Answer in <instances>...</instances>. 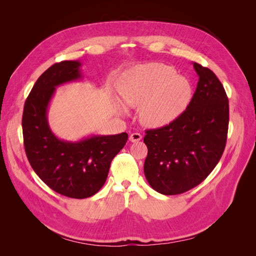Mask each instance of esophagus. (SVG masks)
Wrapping results in <instances>:
<instances>
[{"instance_id":"34e87169","label":"esophagus","mask_w":256,"mask_h":256,"mask_svg":"<svg viewBox=\"0 0 256 256\" xmlns=\"http://www.w3.org/2000/svg\"><path fill=\"white\" fill-rule=\"evenodd\" d=\"M142 140V136L140 134H138V132H134V134H131L130 136H129V141L130 142H138V141H141Z\"/></svg>"}]
</instances>
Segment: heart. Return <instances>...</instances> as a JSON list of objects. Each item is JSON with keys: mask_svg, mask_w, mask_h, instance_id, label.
Returning <instances> with one entry per match:
<instances>
[{"mask_svg": "<svg viewBox=\"0 0 256 256\" xmlns=\"http://www.w3.org/2000/svg\"><path fill=\"white\" fill-rule=\"evenodd\" d=\"M122 102L128 108H140L138 118L143 125L160 128L173 122L187 109L193 95L187 78L160 63H150L129 69L118 82ZM120 114L128 110L118 102Z\"/></svg>", "mask_w": 256, "mask_h": 256, "instance_id": "b5f03b06", "label": "heart"}]
</instances>
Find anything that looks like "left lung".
<instances>
[{
	"label": "left lung",
	"instance_id": "1",
	"mask_svg": "<svg viewBox=\"0 0 256 256\" xmlns=\"http://www.w3.org/2000/svg\"><path fill=\"white\" fill-rule=\"evenodd\" d=\"M198 76L186 111L168 125L146 130L144 174L164 196L184 193L212 173L226 148L228 99L223 85L206 67L192 63Z\"/></svg>",
	"mask_w": 256,
	"mask_h": 256
}]
</instances>
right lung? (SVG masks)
<instances>
[{"mask_svg":"<svg viewBox=\"0 0 256 256\" xmlns=\"http://www.w3.org/2000/svg\"><path fill=\"white\" fill-rule=\"evenodd\" d=\"M80 60H64L46 70L24 104L22 131L30 166L52 190L72 198L94 196L104 184L113 158L128 134H92L79 141L62 140L53 134L48 109L56 88L82 80Z\"/></svg>","mask_w":256,"mask_h":256,"instance_id":"1","label":"right lung"}]
</instances>
